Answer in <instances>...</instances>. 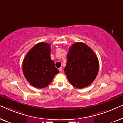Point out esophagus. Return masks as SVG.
<instances>
[{
	"label": "esophagus",
	"instance_id": "1",
	"mask_svg": "<svg viewBox=\"0 0 123 123\" xmlns=\"http://www.w3.org/2000/svg\"><path fill=\"white\" fill-rule=\"evenodd\" d=\"M58 70H59L60 72H62V70H63V69H62V67H60V68H58Z\"/></svg>",
	"mask_w": 123,
	"mask_h": 123
}]
</instances>
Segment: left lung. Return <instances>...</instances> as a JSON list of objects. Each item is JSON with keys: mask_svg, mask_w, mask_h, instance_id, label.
<instances>
[{"mask_svg": "<svg viewBox=\"0 0 123 123\" xmlns=\"http://www.w3.org/2000/svg\"><path fill=\"white\" fill-rule=\"evenodd\" d=\"M98 57L87 45L76 42L70 47L64 71L74 87L82 89L90 85L98 75Z\"/></svg>", "mask_w": 123, "mask_h": 123, "instance_id": "obj_1", "label": "left lung"}]
</instances>
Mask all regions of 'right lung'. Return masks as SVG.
I'll return each mask as SVG.
<instances>
[{
    "label": "right lung",
    "mask_w": 123,
    "mask_h": 123,
    "mask_svg": "<svg viewBox=\"0 0 123 123\" xmlns=\"http://www.w3.org/2000/svg\"><path fill=\"white\" fill-rule=\"evenodd\" d=\"M50 53L51 45L41 42L33 47L24 58L23 74L34 87H46L59 72L54 61L51 60Z\"/></svg>",
    "instance_id": "1"
}]
</instances>
